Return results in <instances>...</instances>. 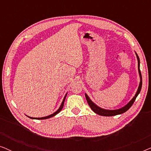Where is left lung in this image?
Masks as SVG:
<instances>
[{
  "mask_svg": "<svg viewBox=\"0 0 151 151\" xmlns=\"http://www.w3.org/2000/svg\"><path fill=\"white\" fill-rule=\"evenodd\" d=\"M136 55H137V61H138V71H139V76H140V83H139V87H138L137 91V93H136L135 97H134V98L132 99V100L130 101V102L128 103V104L126 105L125 106L122 107V108H121L119 109H117V110H106V109H101L99 106H96V105L90 100V98H88L87 95L85 94L86 101H87L88 105H89L91 109H92L93 112H95L96 113H97V114H98L100 115H102V116H114V115H119V114H122V113H125L126 111H128L130 108H131V106L134 103V102H135V99L137 97L138 94L139 93L140 91H141V88H142V74H141V71H140V69H139V57H138L137 53H136Z\"/></svg>",
  "mask_w": 151,
  "mask_h": 151,
  "instance_id": "obj_1",
  "label": "left lung"
}]
</instances>
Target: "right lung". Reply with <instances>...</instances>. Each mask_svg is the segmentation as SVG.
<instances>
[{"mask_svg":"<svg viewBox=\"0 0 151 151\" xmlns=\"http://www.w3.org/2000/svg\"><path fill=\"white\" fill-rule=\"evenodd\" d=\"M66 96H67V95H66L65 98H64V100H63V102H62L61 106H60V108L58 109V110L57 111H55V112L54 113H53V114H51V115H49V116L44 117H38V118H37V117H30V118H32V119H48V118H50V117H53V116H55V115H57L58 113L60 112V111L62 110V109H63V106H64V102H65V98H66Z\"/></svg>","mask_w":151,"mask_h":151,"instance_id":"obj_1","label":"right lung"}]
</instances>
